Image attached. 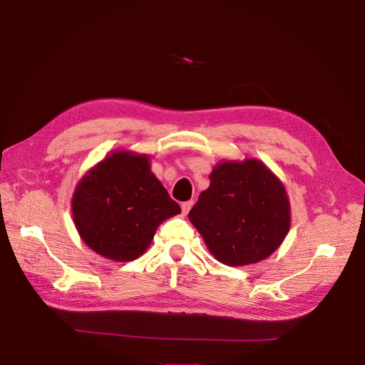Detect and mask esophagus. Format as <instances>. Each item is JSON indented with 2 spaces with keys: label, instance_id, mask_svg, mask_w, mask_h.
Here are the masks:
<instances>
[{
  "label": "esophagus",
  "instance_id": "esophagus-1",
  "mask_svg": "<svg viewBox=\"0 0 365 365\" xmlns=\"http://www.w3.org/2000/svg\"><path fill=\"white\" fill-rule=\"evenodd\" d=\"M192 207H193V201H187V202H182V204H181V210H182V213H184V215L189 213Z\"/></svg>",
  "mask_w": 365,
  "mask_h": 365
}]
</instances>
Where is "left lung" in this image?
<instances>
[{"instance_id":"1","label":"left lung","mask_w":365,"mask_h":365,"mask_svg":"<svg viewBox=\"0 0 365 365\" xmlns=\"http://www.w3.org/2000/svg\"><path fill=\"white\" fill-rule=\"evenodd\" d=\"M190 210L210 252L228 267L257 263L277 250L291 225L284 185L262 161H222Z\"/></svg>"}]
</instances>
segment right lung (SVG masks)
Masks as SVG:
<instances>
[{
    "label": "right lung",
    "instance_id": "right-lung-1",
    "mask_svg": "<svg viewBox=\"0 0 365 365\" xmlns=\"http://www.w3.org/2000/svg\"><path fill=\"white\" fill-rule=\"evenodd\" d=\"M71 210L85 244L115 262L138 259L164 220L181 213L150 172L149 157L129 150L111 153L85 173Z\"/></svg>",
    "mask_w": 365,
    "mask_h": 365
}]
</instances>
